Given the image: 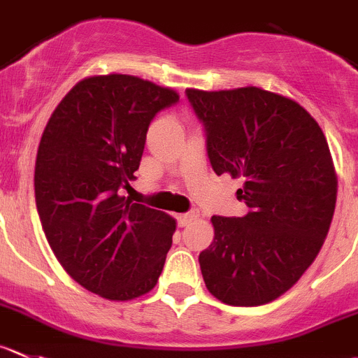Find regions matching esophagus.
I'll list each match as a JSON object with an SVG mask.
<instances>
[{"label":"esophagus","mask_w":358,"mask_h":358,"mask_svg":"<svg viewBox=\"0 0 358 358\" xmlns=\"http://www.w3.org/2000/svg\"><path fill=\"white\" fill-rule=\"evenodd\" d=\"M197 218H199V211L197 210H190L187 211V213L180 215L178 217V225L180 227H187V225H190L192 222H196Z\"/></svg>","instance_id":"obj_1"}]
</instances>
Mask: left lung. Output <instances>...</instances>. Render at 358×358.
I'll list each match as a JSON object with an SVG mask.
<instances>
[{"label":"left lung","instance_id":"obj_1","mask_svg":"<svg viewBox=\"0 0 358 358\" xmlns=\"http://www.w3.org/2000/svg\"><path fill=\"white\" fill-rule=\"evenodd\" d=\"M218 176L243 180L245 217H213L215 239L199 253L206 289L231 306L278 299L304 275L336 208L334 164L317 120L259 87L187 89Z\"/></svg>","mask_w":358,"mask_h":358}]
</instances>
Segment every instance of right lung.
I'll return each mask as SVG.
<instances>
[{"mask_svg":"<svg viewBox=\"0 0 358 358\" xmlns=\"http://www.w3.org/2000/svg\"><path fill=\"white\" fill-rule=\"evenodd\" d=\"M178 99L138 76H91L62 98L41 134L34 166L41 227L64 271L105 299L150 292L171 248L175 218L119 190L136 178L154 117Z\"/></svg>","mask_w":358,"mask_h":358,"instance_id":"add662e5","label":"right lung"}]
</instances>
